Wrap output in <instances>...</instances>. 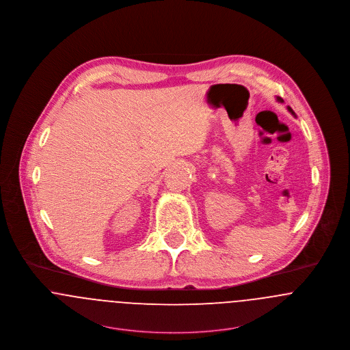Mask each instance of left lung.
Returning <instances> with one entry per match:
<instances>
[{
    "instance_id": "left-lung-1",
    "label": "left lung",
    "mask_w": 350,
    "mask_h": 350,
    "mask_svg": "<svg viewBox=\"0 0 350 350\" xmlns=\"http://www.w3.org/2000/svg\"><path fill=\"white\" fill-rule=\"evenodd\" d=\"M278 100H280V102H282V99H280V98H278ZM288 111H289L292 115H295V112L291 109V107H288Z\"/></svg>"
}]
</instances>
